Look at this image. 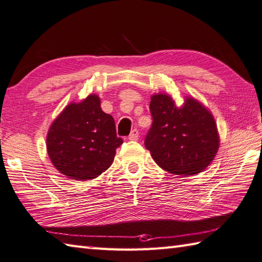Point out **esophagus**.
<instances>
[{
    "label": "esophagus",
    "instance_id": "esophagus-1",
    "mask_svg": "<svg viewBox=\"0 0 262 262\" xmlns=\"http://www.w3.org/2000/svg\"><path fill=\"white\" fill-rule=\"evenodd\" d=\"M138 135H140V133H138L136 128H134V129L130 132V134H129V136H128V138H129L130 141H136L138 138Z\"/></svg>",
    "mask_w": 262,
    "mask_h": 262
}]
</instances>
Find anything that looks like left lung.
<instances>
[{
    "instance_id": "1",
    "label": "left lung",
    "mask_w": 262,
    "mask_h": 262,
    "mask_svg": "<svg viewBox=\"0 0 262 262\" xmlns=\"http://www.w3.org/2000/svg\"><path fill=\"white\" fill-rule=\"evenodd\" d=\"M149 111L153 121L144 144L157 164L180 176L205 170L220 145L215 120L209 111L192 98L177 108L166 94L153 96Z\"/></svg>"
}]
</instances>
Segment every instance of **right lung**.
<instances>
[{"label":"right lung","mask_w":262,"mask_h":262,"mask_svg":"<svg viewBox=\"0 0 262 262\" xmlns=\"http://www.w3.org/2000/svg\"><path fill=\"white\" fill-rule=\"evenodd\" d=\"M122 142L113 116L103 113L99 97L91 94L81 103L69 104L53 122L47 151L60 173L86 180L109 168Z\"/></svg>","instance_id":"1"}]
</instances>
